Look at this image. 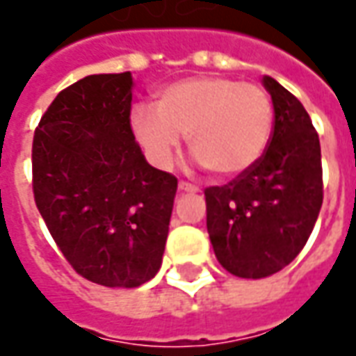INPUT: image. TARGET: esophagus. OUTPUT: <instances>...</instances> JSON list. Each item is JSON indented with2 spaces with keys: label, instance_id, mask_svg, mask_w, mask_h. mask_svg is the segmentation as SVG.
<instances>
[{
  "label": "esophagus",
  "instance_id": "1",
  "mask_svg": "<svg viewBox=\"0 0 356 356\" xmlns=\"http://www.w3.org/2000/svg\"><path fill=\"white\" fill-rule=\"evenodd\" d=\"M178 190H180V192L193 193V192H197V186H193V184L190 182H180L178 184Z\"/></svg>",
  "mask_w": 356,
  "mask_h": 356
}]
</instances>
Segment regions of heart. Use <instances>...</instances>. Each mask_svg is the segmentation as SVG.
<instances>
[{"label":"heart","mask_w":356,"mask_h":356,"mask_svg":"<svg viewBox=\"0 0 356 356\" xmlns=\"http://www.w3.org/2000/svg\"><path fill=\"white\" fill-rule=\"evenodd\" d=\"M131 127L154 164L172 163L180 136H186L190 153L211 174L232 178L266 153L273 131V102L254 83L217 75L190 77L159 90L154 108H134Z\"/></svg>","instance_id":"heart-1"}]
</instances>
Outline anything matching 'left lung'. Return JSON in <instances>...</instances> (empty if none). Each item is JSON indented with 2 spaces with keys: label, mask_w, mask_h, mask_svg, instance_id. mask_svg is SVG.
<instances>
[{
  "label": "left lung",
  "mask_w": 356,
  "mask_h": 356,
  "mask_svg": "<svg viewBox=\"0 0 356 356\" xmlns=\"http://www.w3.org/2000/svg\"><path fill=\"white\" fill-rule=\"evenodd\" d=\"M273 131L264 156L225 186L205 190L207 232L229 273L261 279L305 248L323 202L320 139L305 106L273 77Z\"/></svg>",
  "instance_id": "1"
}]
</instances>
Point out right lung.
<instances>
[{"mask_svg":"<svg viewBox=\"0 0 356 356\" xmlns=\"http://www.w3.org/2000/svg\"><path fill=\"white\" fill-rule=\"evenodd\" d=\"M131 73L63 89L33 141V192L51 238L81 277L134 289L161 269L176 176L147 163L131 131Z\"/></svg>","mask_w":356,"mask_h":356,"instance_id":"1","label":"right lung"}]
</instances>
